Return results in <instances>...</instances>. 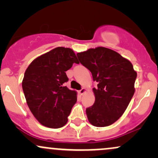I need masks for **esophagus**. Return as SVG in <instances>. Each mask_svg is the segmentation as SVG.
<instances>
[{
	"instance_id": "esophagus-1",
	"label": "esophagus",
	"mask_w": 158,
	"mask_h": 158,
	"mask_svg": "<svg viewBox=\"0 0 158 158\" xmlns=\"http://www.w3.org/2000/svg\"><path fill=\"white\" fill-rule=\"evenodd\" d=\"M86 90H87L86 88H82L80 90H79V94H80V95H83V94H84L85 92H86Z\"/></svg>"
}]
</instances>
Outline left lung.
Wrapping results in <instances>:
<instances>
[{"instance_id":"left-lung-1","label":"left lung","mask_w":158,"mask_h":158,"mask_svg":"<svg viewBox=\"0 0 158 158\" xmlns=\"http://www.w3.org/2000/svg\"><path fill=\"white\" fill-rule=\"evenodd\" d=\"M83 66L91 72L95 102L86 108L88 121L97 127L113 124L123 115L135 94L137 72L131 61L110 49L98 47L78 52Z\"/></svg>"}]
</instances>
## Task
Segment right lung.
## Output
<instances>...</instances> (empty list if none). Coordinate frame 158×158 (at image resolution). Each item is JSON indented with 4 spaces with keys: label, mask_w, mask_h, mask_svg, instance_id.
Listing matches in <instances>:
<instances>
[{
    "label": "right lung",
    "mask_w": 158,
    "mask_h": 158,
    "mask_svg": "<svg viewBox=\"0 0 158 158\" xmlns=\"http://www.w3.org/2000/svg\"><path fill=\"white\" fill-rule=\"evenodd\" d=\"M73 63H79L73 50L59 47L34 59L25 71L22 88L27 106L43 126L59 128L68 122L77 93L64 83Z\"/></svg>",
    "instance_id": "obj_1"
}]
</instances>
